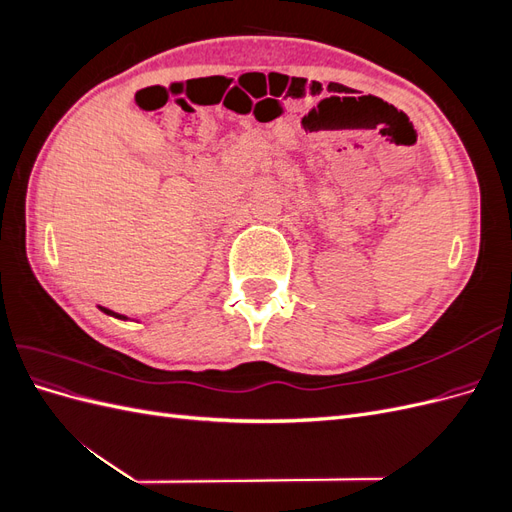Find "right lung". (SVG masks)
Segmentation results:
<instances>
[{"mask_svg":"<svg viewBox=\"0 0 512 512\" xmlns=\"http://www.w3.org/2000/svg\"><path fill=\"white\" fill-rule=\"evenodd\" d=\"M104 314H108V316H115V318H119V320H128L126 316H121V314H115V312H111V309H106V307H100Z\"/></svg>","mask_w":512,"mask_h":512,"instance_id":"add662e5","label":"right lung"}]
</instances>
